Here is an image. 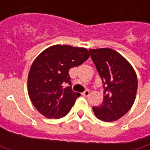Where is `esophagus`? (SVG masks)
<instances>
[{
    "instance_id": "esophagus-1",
    "label": "esophagus",
    "mask_w": 150,
    "mask_h": 150,
    "mask_svg": "<svg viewBox=\"0 0 150 150\" xmlns=\"http://www.w3.org/2000/svg\"><path fill=\"white\" fill-rule=\"evenodd\" d=\"M82 96H85V97H88V96H90V91H88V90H86V91L82 93Z\"/></svg>"
}]
</instances>
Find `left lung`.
<instances>
[{"label": "left lung", "mask_w": 150, "mask_h": 150, "mask_svg": "<svg viewBox=\"0 0 150 150\" xmlns=\"http://www.w3.org/2000/svg\"><path fill=\"white\" fill-rule=\"evenodd\" d=\"M91 58L104 83V101L93 107L102 121H116L130 110L136 97L135 70L123 55L110 48L91 49Z\"/></svg>", "instance_id": "left-lung-1"}]
</instances>
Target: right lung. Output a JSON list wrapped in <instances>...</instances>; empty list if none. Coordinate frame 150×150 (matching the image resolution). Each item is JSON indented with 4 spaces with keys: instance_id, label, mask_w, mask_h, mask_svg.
<instances>
[{
    "instance_id": "add662e5",
    "label": "right lung",
    "mask_w": 150,
    "mask_h": 150,
    "mask_svg": "<svg viewBox=\"0 0 150 150\" xmlns=\"http://www.w3.org/2000/svg\"><path fill=\"white\" fill-rule=\"evenodd\" d=\"M90 57L88 50L67 45H54L35 58L28 74L27 90L30 101L40 113L48 119L65 116L80 93L63 83H70L69 70Z\"/></svg>"
}]
</instances>
